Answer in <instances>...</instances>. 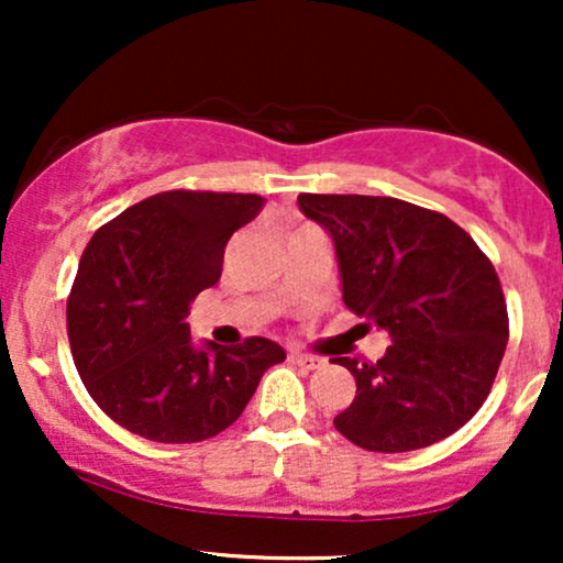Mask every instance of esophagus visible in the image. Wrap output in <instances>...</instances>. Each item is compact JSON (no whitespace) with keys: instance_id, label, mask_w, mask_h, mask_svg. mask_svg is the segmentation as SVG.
<instances>
[{"instance_id":"esophagus-1","label":"esophagus","mask_w":563,"mask_h":563,"mask_svg":"<svg viewBox=\"0 0 563 563\" xmlns=\"http://www.w3.org/2000/svg\"><path fill=\"white\" fill-rule=\"evenodd\" d=\"M288 360H290V363H294V365L307 367V371H314V367L322 365L320 357H312V354H301V352H290Z\"/></svg>"}]
</instances>
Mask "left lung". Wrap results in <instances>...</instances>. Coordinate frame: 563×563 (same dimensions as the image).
<instances>
[{
  "instance_id": "left-lung-1",
  "label": "left lung",
  "mask_w": 563,
  "mask_h": 563,
  "mask_svg": "<svg viewBox=\"0 0 563 563\" xmlns=\"http://www.w3.org/2000/svg\"><path fill=\"white\" fill-rule=\"evenodd\" d=\"M299 209L331 235L346 307L391 339L378 363L333 357L357 380L339 434L371 452L450 437L484 405L506 352L493 262L452 219L399 198L301 192Z\"/></svg>"
}]
</instances>
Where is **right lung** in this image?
<instances>
[{
	"label": "right lung",
	"mask_w": 563,
	"mask_h": 563,
	"mask_svg": "<svg viewBox=\"0 0 563 563\" xmlns=\"http://www.w3.org/2000/svg\"><path fill=\"white\" fill-rule=\"evenodd\" d=\"M254 192L169 190L129 206L84 249L68 341L89 397L132 434L164 444L217 437L241 418L275 341L192 346L190 301L222 275L232 232L262 211Z\"/></svg>",
	"instance_id": "right-lung-1"
}]
</instances>
